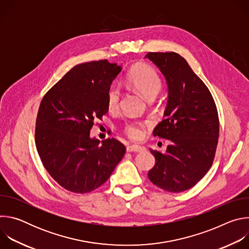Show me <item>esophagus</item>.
<instances>
[{
  "instance_id": "esophagus-1",
  "label": "esophagus",
  "mask_w": 249,
  "mask_h": 249,
  "mask_svg": "<svg viewBox=\"0 0 249 249\" xmlns=\"http://www.w3.org/2000/svg\"><path fill=\"white\" fill-rule=\"evenodd\" d=\"M126 150L128 153H139L143 151L144 149L140 146H128Z\"/></svg>"
}]
</instances>
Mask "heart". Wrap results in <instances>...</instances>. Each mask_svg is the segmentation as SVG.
<instances>
[{
  "label": "heart",
  "mask_w": 249,
  "mask_h": 249,
  "mask_svg": "<svg viewBox=\"0 0 249 249\" xmlns=\"http://www.w3.org/2000/svg\"><path fill=\"white\" fill-rule=\"evenodd\" d=\"M128 84L140 91L147 99H154L161 89V78L153 67L146 64L134 66L127 76ZM121 89L116 85H111L106 91V106L111 111L119 107ZM148 122L129 120L125 123L123 131L133 141H141L145 137Z\"/></svg>",
  "instance_id": "heart-1"
}]
</instances>
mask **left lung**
<instances>
[{
  "mask_svg": "<svg viewBox=\"0 0 249 249\" xmlns=\"http://www.w3.org/2000/svg\"><path fill=\"white\" fill-rule=\"evenodd\" d=\"M145 58L160 70L168 88L164 119L153 134L171 142L165 153L150 150L156 164L148 176L165 191L182 192L203 178L215 159L220 131L217 106L179 54L149 52Z\"/></svg>",
  "mask_w": 249,
  "mask_h": 249,
  "instance_id": "left-lung-1",
  "label": "left lung"
}]
</instances>
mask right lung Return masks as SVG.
Segmentation results:
<instances>
[{
  "mask_svg": "<svg viewBox=\"0 0 249 249\" xmlns=\"http://www.w3.org/2000/svg\"><path fill=\"white\" fill-rule=\"evenodd\" d=\"M122 68L107 60L80 64L43 96L35 126V144L52 178L74 193L101 186L124 157L118 140L89 137L95 119L108 112L106 91Z\"/></svg>",
  "mask_w": 249,
  "mask_h": 249,
  "instance_id": "obj_1",
  "label": "right lung"
}]
</instances>
